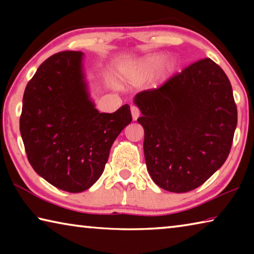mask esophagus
<instances>
[{"instance_id": "34e87169", "label": "esophagus", "mask_w": 254, "mask_h": 254, "mask_svg": "<svg viewBox=\"0 0 254 254\" xmlns=\"http://www.w3.org/2000/svg\"><path fill=\"white\" fill-rule=\"evenodd\" d=\"M131 113H132V118H133V120H136L137 118L140 117V110H139V107L137 106H131Z\"/></svg>"}]
</instances>
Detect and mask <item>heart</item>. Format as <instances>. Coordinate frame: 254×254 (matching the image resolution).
Masks as SVG:
<instances>
[{
	"label": "heart",
	"instance_id": "obj_1",
	"mask_svg": "<svg viewBox=\"0 0 254 254\" xmlns=\"http://www.w3.org/2000/svg\"><path fill=\"white\" fill-rule=\"evenodd\" d=\"M161 63H162L161 56H159V55L150 56V57L145 58L144 60H142V62L137 64V65H135L134 67H131L130 69H128V71H130V74L133 77H135L136 79H142L156 70L157 68L160 66ZM173 68H174V63L168 62L166 64V67L163 70L167 72V71H170Z\"/></svg>",
	"mask_w": 254,
	"mask_h": 254
}]
</instances>
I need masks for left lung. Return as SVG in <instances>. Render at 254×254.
<instances>
[{
	"instance_id": "1",
	"label": "left lung",
	"mask_w": 254,
	"mask_h": 254,
	"mask_svg": "<svg viewBox=\"0 0 254 254\" xmlns=\"http://www.w3.org/2000/svg\"><path fill=\"white\" fill-rule=\"evenodd\" d=\"M134 103L142 113L137 122L149 175L165 190L199 187L229 157L238 110L229 78L212 59L137 93Z\"/></svg>"
}]
</instances>
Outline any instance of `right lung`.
I'll return each mask as SVG.
<instances>
[{"label":"right lung","mask_w":254,"mask_h":254,"mask_svg":"<svg viewBox=\"0 0 254 254\" xmlns=\"http://www.w3.org/2000/svg\"><path fill=\"white\" fill-rule=\"evenodd\" d=\"M80 51L41 64L25 87L20 132L30 165L53 186L80 192L104 171L112 144L132 121L130 106L100 113L89 101Z\"/></svg>","instance_id":"obj_1"}]
</instances>
